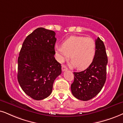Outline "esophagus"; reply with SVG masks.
Wrapping results in <instances>:
<instances>
[{
    "mask_svg": "<svg viewBox=\"0 0 123 123\" xmlns=\"http://www.w3.org/2000/svg\"><path fill=\"white\" fill-rule=\"evenodd\" d=\"M68 69L67 68V67L66 66H65V65H62V71H66L68 70Z\"/></svg>",
    "mask_w": 123,
    "mask_h": 123,
    "instance_id": "34e87169",
    "label": "esophagus"
}]
</instances>
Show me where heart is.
I'll return each mask as SVG.
<instances>
[{
	"label": "heart",
	"instance_id": "heart-1",
	"mask_svg": "<svg viewBox=\"0 0 123 123\" xmlns=\"http://www.w3.org/2000/svg\"><path fill=\"white\" fill-rule=\"evenodd\" d=\"M55 52L61 62L69 58L70 54L71 65L83 69L87 68L94 60L96 43L91 37L73 36L64 40L62 46H55Z\"/></svg>",
	"mask_w": 123,
	"mask_h": 123
}]
</instances>
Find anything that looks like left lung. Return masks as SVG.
Listing matches in <instances>:
<instances>
[{
    "mask_svg": "<svg viewBox=\"0 0 123 123\" xmlns=\"http://www.w3.org/2000/svg\"><path fill=\"white\" fill-rule=\"evenodd\" d=\"M96 53L94 60L85 70L74 72V80L71 85V92L76 98L87 101L99 94L106 80L108 63L103 42L98 37L95 40Z\"/></svg>",
    "mask_w": 123,
    "mask_h": 123,
    "instance_id": "obj_1",
    "label": "left lung"
}]
</instances>
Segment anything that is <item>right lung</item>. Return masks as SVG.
Here are the masks:
<instances>
[{"instance_id":"add662e5","label":"right lung","mask_w":123,"mask_h":123,"mask_svg":"<svg viewBox=\"0 0 123 123\" xmlns=\"http://www.w3.org/2000/svg\"><path fill=\"white\" fill-rule=\"evenodd\" d=\"M54 31L38 28L26 37L18 63V80L27 95L35 100L47 98L52 93L54 80L61 74L55 60Z\"/></svg>"}]
</instances>
